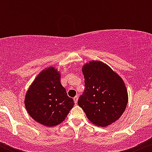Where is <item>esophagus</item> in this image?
<instances>
[{
	"instance_id": "1",
	"label": "esophagus",
	"mask_w": 152,
	"mask_h": 152,
	"mask_svg": "<svg viewBox=\"0 0 152 152\" xmlns=\"http://www.w3.org/2000/svg\"><path fill=\"white\" fill-rule=\"evenodd\" d=\"M78 99H79V98H78V96H75V97L73 98V100H74V102H75V104H76V103H77V102H78Z\"/></svg>"
}]
</instances>
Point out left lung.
<instances>
[{"instance_id":"left-lung-1","label":"left lung","mask_w":152,"mask_h":152,"mask_svg":"<svg viewBox=\"0 0 152 152\" xmlns=\"http://www.w3.org/2000/svg\"><path fill=\"white\" fill-rule=\"evenodd\" d=\"M85 88L78 104L87 118L98 126L105 127L120 118L128 103L123 79L107 64L91 61L82 67Z\"/></svg>"}]
</instances>
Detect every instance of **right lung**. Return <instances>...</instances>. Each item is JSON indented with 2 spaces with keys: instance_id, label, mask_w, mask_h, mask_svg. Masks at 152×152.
<instances>
[{
  "instance_id": "obj_1",
  "label": "right lung",
  "mask_w": 152,
  "mask_h": 152,
  "mask_svg": "<svg viewBox=\"0 0 152 152\" xmlns=\"http://www.w3.org/2000/svg\"><path fill=\"white\" fill-rule=\"evenodd\" d=\"M60 73L50 67L39 73L27 90L25 107L29 115L46 126L61 124L74 103L60 82Z\"/></svg>"
}]
</instances>
